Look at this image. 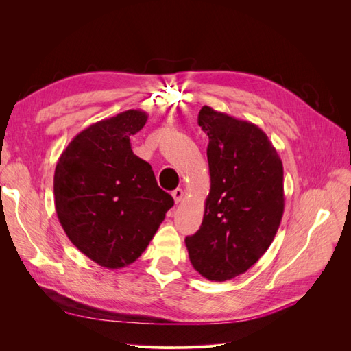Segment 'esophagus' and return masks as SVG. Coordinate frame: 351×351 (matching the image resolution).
<instances>
[{
	"mask_svg": "<svg viewBox=\"0 0 351 351\" xmlns=\"http://www.w3.org/2000/svg\"><path fill=\"white\" fill-rule=\"evenodd\" d=\"M183 196H184V193H183L182 189H176L173 192V197H174L176 204H180V202H182V199H183Z\"/></svg>",
	"mask_w": 351,
	"mask_h": 351,
	"instance_id": "34e87169",
	"label": "esophagus"
}]
</instances>
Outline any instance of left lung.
<instances>
[{
    "instance_id": "8db88e82",
    "label": "left lung",
    "mask_w": 351,
    "mask_h": 351,
    "mask_svg": "<svg viewBox=\"0 0 351 351\" xmlns=\"http://www.w3.org/2000/svg\"><path fill=\"white\" fill-rule=\"evenodd\" d=\"M210 190L200 228L186 237L193 268L210 281L246 272L268 250L284 214L281 158L256 124L202 107Z\"/></svg>"
}]
</instances>
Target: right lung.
Listing matches in <instances>:
<instances>
[{"label":"right lung","mask_w":351,"mask_h":351,"mask_svg":"<svg viewBox=\"0 0 351 351\" xmlns=\"http://www.w3.org/2000/svg\"><path fill=\"white\" fill-rule=\"evenodd\" d=\"M147 114L129 110L90 124L58 158L57 217L70 241L108 269L133 263L174 205L158 187L152 167L132 151L130 136Z\"/></svg>","instance_id":"right-lung-1"}]
</instances>
